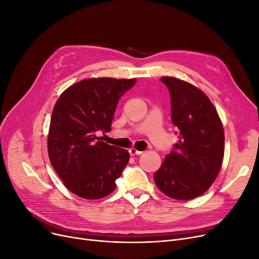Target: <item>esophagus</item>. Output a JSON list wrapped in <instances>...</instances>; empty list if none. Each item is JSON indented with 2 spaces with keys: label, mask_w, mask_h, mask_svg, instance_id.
I'll use <instances>...</instances> for the list:
<instances>
[{
  "label": "esophagus",
  "mask_w": 259,
  "mask_h": 259,
  "mask_svg": "<svg viewBox=\"0 0 259 259\" xmlns=\"http://www.w3.org/2000/svg\"><path fill=\"white\" fill-rule=\"evenodd\" d=\"M129 152H130V155H131V156H138V155H141L143 151L138 150V149H137V148H135V147H132V148H130V149H129Z\"/></svg>",
  "instance_id": "1"
}]
</instances>
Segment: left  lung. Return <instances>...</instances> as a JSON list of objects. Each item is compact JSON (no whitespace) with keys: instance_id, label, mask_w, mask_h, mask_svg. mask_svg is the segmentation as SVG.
<instances>
[{"instance_id":"8db88e82","label":"left lung","mask_w":259,"mask_h":259,"mask_svg":"<svg viewBox=\"0 0 259 259\" xmlns=\"http://www.w3.org/2000/svg\"><path fill=\"white\" fill-rule=\"evenodd\" d=\"M170 94L171 121L180 140L154 175L162 193L179 200L204 194L222 167L224 129L207 95L174 76H162Z\"/></svg>"}]
</instances>
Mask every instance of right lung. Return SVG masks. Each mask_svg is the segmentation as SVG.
<instances>
[{
  "label": "right lung",
  "mask_w": 259,
  "mask_h": 259,
  "mask_svg": "<svg viewBox=\"0 0 259 259\" xmlns=\"http://www.w3.org/2000/svg\"><path fill=\"white\" fill-rule=\"evenodd\" d=\"M137 79L91 78L76 82L57 99L48 133V155L70 192L99 199L116 188L129 161L127 149L100 141L109 132L119 98Z\"/></svg>",
  "instance_id": "1"
}]
</instances>
